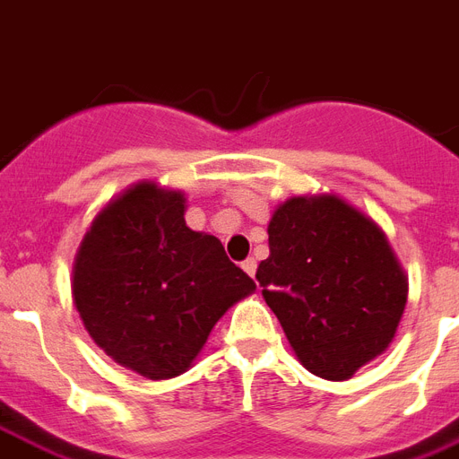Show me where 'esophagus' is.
Wrapping results in <instances>:
<instances>
[{
    "label": "esophagus",
    "mask_w": 459,
    "mask_h": 459,
    "mask_svg": "<svg viewBox=\"0 0 459 459\" xmlns=\"http://www.w3.org/2000/svg\"><path fill=\"white\" fill-rule=\"evenodd\" d=\"M242 268H245V273H249L252 278H255V273H256V259H255V256L245 259V262H242Z\"/></svg>",
    "instance_id": "34e87169"
}]
</instances>
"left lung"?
<instances>
[{
	"mask_svg": "<svg viewBox=\"0 0 459 459\" xmlns=\"http://www.w3.org/2000/svg\"><path fill=\"white\" fill-rule=\"evenodd\" d=\"M262 294L308 372L344 382L389 349L408 301V275L389 238L334 193L297 195L268 221Z\"/></svg>",
	"mask_w": 459,
	"mask_h": 459,
	"instance_id": "left-lung-1",
	"label": "left lung"
}]
</instances>
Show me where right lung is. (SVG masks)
<instances>
[{
    "label": "right lung",
    "instance_id": "1",
    "mask_svg": "<svg viewBox=\"0 0 459 459\" xmlns=\"http://www.w3.org/2000/svg\"><path fill=\"white\" fill-rule=\"evenodd\" d=\"M186 193L132 184L89 223L73 262V304L96 346L148 379L195 363L212 327L256 285L219 238L186 226Z\"/></svg>",
    "mask_w": 459,
    "mask_h": 459
}]
</instances>
